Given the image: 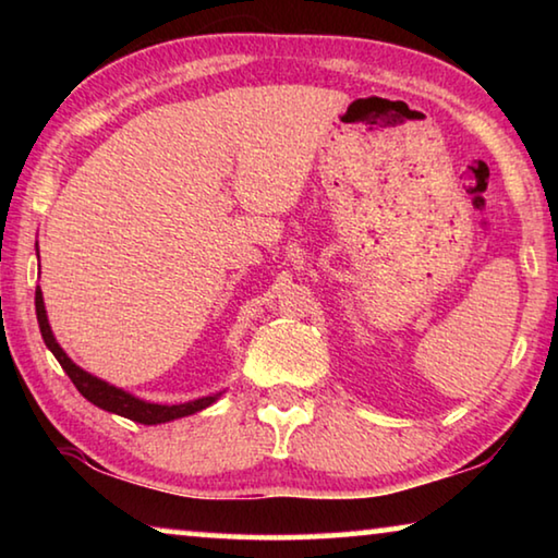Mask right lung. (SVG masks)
Returning <instances> with one entry per match:
<instances>
[{
	"label": "right lung",
	"mask_w": 558,
	"mask_h": 558,
	"mask_svg": "<svg viewBox=\"0 0 558 558\" xmlns=\"http://www.w3.org/2000/svg\"><path fill=\"white\" fill-rule=\"evenodd\" d=\"M36 319H39L41 337H44L46 347L51 349L56 359H59V364L63 366V372L69 374V379L75 384V389H78L93 405H98V409H102V411L125 415V418H130V421L143 423V426H157V423L184 418V415L204 411L206 405H211L221 396V393H214V396H204V399L174 403V405L149 403V401L137 399V396L122 391V389H118V386L102 381V379H98V376H93L88 372H83L78 364L71 362V356L63 352L61 344L56 342V337L51 332L49 317H46V307H44L41 288H36Z\"/></svg>",
	"instance_id": "add662e5"
}]
</instances>
